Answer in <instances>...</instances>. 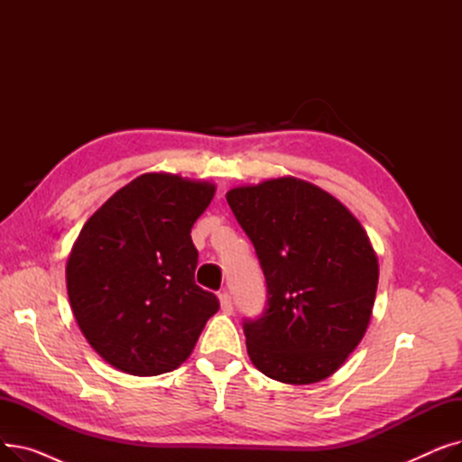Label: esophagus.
I'll return each mask as SVG.
<instances>
[{
  "instance_id": "1",
  "label": "esophagus",
  "mask_w": 462,
  "mask_h": 462,
  "mask_svg": "<svg viewBox=\"0 0 462 462\" xmlns=\"http://www.w3.org/2000/svg\"><path fill=\"white\" fill-rule=\"evenodd\" d=\"M218 301H221V309H223L226 314H230V312L234 310V307H232V298H230V294L226 292V290H223V292H218Z\"/></svg>"
}]
</instances>
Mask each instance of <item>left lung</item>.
Instances as JSON below:
<instances>
[{
    "label": "left lung",
    "instance_id": "left-lung-1",
    "mask_svg": "<svg viewBox=\"0 0 462 462\" xmlns=\"http://www.w3.org/2000/svg\"><path fill=\"white\" fill-rule=\"evenodd\" d=\"M226 200L268 286L262 317L244 322L253 365L294 385L331 376L373 314L378 258L367 232L329 192L292 176L230 189Z\"/></svg>",
    "mask_w": 462,
    "mask_h": 462
}]
</instances>
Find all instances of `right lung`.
<instances>
[{"mask_svg": "<svg viewBox=\"0 0 462 462\" xmlns=\"http://www.w3.org/2000/svg\"><path fill=\"white\" fill-rule=\"evenodd\" d=\"M213 194L209 181L142 174L80 230L65 268L70 309L91 348L117 371L178 369L218 310L217 296L194 282L190 239Z\"/></svg>", "mask_w": 462, "mask_h": 462, "instance_id": "right-lung-1", "label": "right lung"}]
</instances>
